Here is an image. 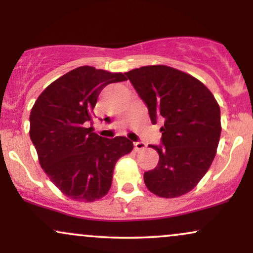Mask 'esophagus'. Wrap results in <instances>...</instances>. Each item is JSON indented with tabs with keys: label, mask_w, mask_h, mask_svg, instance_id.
Wrapping results in <instances>:
<instances>
[{
	"label": "esophagus",
	"mask_w": 253,
	"mask_h": 253,
	"mask_svg": "<svg viewBox=\"0 0 253 253\" xmlns=\"http://www.w3.org/2000/svg\"><path fill=\"white\" fill-rule=\"evenodd\" d=\"M146 149V144L145 143H141V141H138V143H134V150L136 152H139V151H143Z\"/></svg>",
	"instance_id": "esophagus-1"
}]
</instances>
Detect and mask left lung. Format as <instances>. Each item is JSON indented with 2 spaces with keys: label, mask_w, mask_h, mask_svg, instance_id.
<instances>
[{
  "label": "left lung",
  "mask_w": 253,
  "mask_h": 253,
  "mask_svg": "<svg viewBox=\"0 0 253 253\" xmlns=\"http://www.w3.org/2000/svg\"><path fill=\"white\" fill-rule=\"evenodd\" d=\"M126 76L146 103L152 124L164 123L163 146L151 145L159 162L144 173L147 189L165 199L189 193L216 155L221 134L219 103L197 78L170 66H141Z\"/></svg>",
  "instance_id": "obj_1"
}]
</instances>
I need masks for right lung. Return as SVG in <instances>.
Returning <instances> with one entry per match:
<instances>
[{"label": "right lung", "instance_id": "1", "mask_svg": "<svg viewBox=\"0 0 253 253\" xmlns=\"http://www.w3.org/2000/svg\"><path fill=\"white\" fill-rule=\"evenodd\" d=\"M121 72L80 66L52 82L32 107L30 136L51 182L75 201L94 202L108 193L119 158L133 143L106 139L86 127L94 120L101 90L126 81Z\"/></svg>", "mask_w": 253, "mask_h": 253}]
</instances>
